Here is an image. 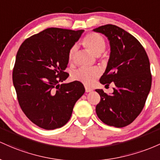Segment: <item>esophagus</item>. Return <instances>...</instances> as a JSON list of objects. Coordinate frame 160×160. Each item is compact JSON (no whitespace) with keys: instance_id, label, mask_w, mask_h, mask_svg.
I'll use <instances>...</instances> for the list:
<instances>
[{"instance_id":"1","label":"esophagus","mask_w":160,"mask_h":160,"mask_svg":"<svg viewBox=\"0 0 160 160\" xmlns=\"http://www.w3.org/2000/svg\"><path fill=\"white\" fill-rule=\"evenodd\" d=\"M93 91L92 88H90L85 87V91H86V92H91V91Z\"/></svg>"}]
</instances>
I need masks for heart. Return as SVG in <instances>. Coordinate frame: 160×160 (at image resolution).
Masks as SVG:
<instances>
[{
    "mask_svg": "<svg viewBox=\"0 0 160 160\" xmlns=\"http://www.w3.org/2000/svg\"><path fill=\"white\" fill-rule=\"evenodd\" d=\"M82 44L90 51L92 52L96 56H99L102 53L106 48L105 40L101 35L97 33H90L84 38ZM78 47L73 45L69 49L68 53V60L69 62H73L76 55ZM100 70L96 67H82L75 72L72 75L73 79L82 82L86 85H92L95 80L100 76Z\"/></svg>",
    "mask_w": 160,
    "mask_h": 160,
    "instance_id": "heart-1",
    "label": "heart"
}]
</instances>
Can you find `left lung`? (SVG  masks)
<instances>
[{
  "label": "left lung",
  "instance_id": "8db88e82",
  "mask_svg": "<svg viewBox=\"0 0 160 160\" xmlns=\"http://www.w3.org/2000/svg\"><path fill=\"white\" fill-rule=\"evenodd\" d=\"M94 31L105 35L110 44V56L100 82L116 85L111 95L96 90L100 96L97 115L103 123L122 128L138 117L146 103L152 83L150 61L138 39L122 28L108 24Z\"/></svg>",
  "mask_w": 160,
  "mask_h": 160
}]
</instances>
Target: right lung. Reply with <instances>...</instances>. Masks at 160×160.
I'll return each instance as SVG.
<instances>
[{
    "label": "right lung",
    "mask_w": 160,
    "mask_h": 160,
    "mask_svg": "<svg viewBox=\"0 0 160 160\" xmlns=\"http://www.w3.org/2000/svg\"><path fill=\"white\" fill-rule=\"evenodd\" d=\"M84 30L48 28L28 38L19 47L12 82L22 112L46 130L61 128L85 93L78 81L60 84L69 76L68 53Z\"/></svg>",
    "instance_id": "right-lung-1"
}]
</instances>
